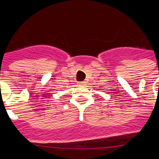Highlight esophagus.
Returning <instances> with one entry per match:
<instances>
[{
	"label": "esophagus",
	"mask_w": 159,
	"mask_h": 159,
	"mask_svg": "<svg viewBox=\"0 0 159 159\" xmlns=\"http://www.w3.org/2000/svg\"><path fill=\"white\" fill-rule=\"evenodd\" d=\"M78 85H85V81H81V82L78 83Z\"/></svg>",
	"instance_id": "34e87169"
}]
</instances>
